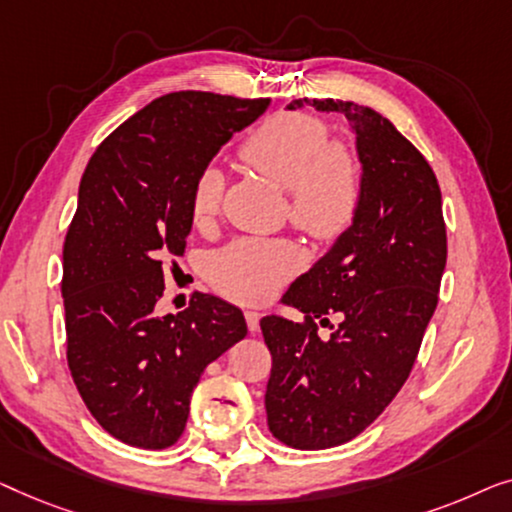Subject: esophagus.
<instances>
[{
  "label": "esophagus",
  "mask_w": 512,
  "mask_h": 512,
  "mask_svg": "<svg viewBox=\"0 0 512 512\" xmlns=\"http://www.w3.org/2000/svg\"><path fill=\"white\" fill-rule=\"evenodd\" d=\"M243 315H246V325L250 329V334H255V331H259V318H262V315H259L257 311H246Z\"/></svg>",
  "instance_id": "obj_1"
}]
</instances>
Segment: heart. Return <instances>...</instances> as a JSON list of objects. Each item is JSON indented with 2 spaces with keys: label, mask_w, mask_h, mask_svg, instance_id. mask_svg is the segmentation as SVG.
Wrapping results in <instances>:
<instances>
[{
  "label": "heart",
  "mask_w": 512,
  "mask_h": 512,
  "mask_svg": "<svg viewBox=\"0 0 512 512\" xmlns=\"http://www.w3.org/2000/svg\"><path fill=\"white\" fill-rule=\"evenodd\" d=\"M241 160L287 187L285 213L315 241H334L355 225L364 201V164L357 148L331 139L325 120L308 113H276L239 148ZM225 176L208 164L192 181L190 218L197 229L218 220ZM299 253L285 239L243 236L208 262L215 290L241 304H264L292 276Z\"/></svg>",
  "instance_id": "1"
}]
</instances>
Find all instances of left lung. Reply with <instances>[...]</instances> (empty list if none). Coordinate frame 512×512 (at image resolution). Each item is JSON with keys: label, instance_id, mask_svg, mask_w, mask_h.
<instances>
[{"label": "left lung", "instance_id": "8db88e82", "mask_svg": "<svg viewBox=\"0 0 512 512\" xmlns=\"http://www.w3.org/2000/svg\"><path fill=\"white\" fill-rule=\"evenodd\" d=\"M343 113L364 164V201L336 246L294 280L283 301L304 313L262 318L271 350L266 420L297 450L336 448L362 434L406 383L438 304L448 257L441 187L424 155L369 106L294 99ZM342 318L329 339L318 324Z\"/></svg>", "mask_w": 512, "mask_h": 512}]
</instances>
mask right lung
<instances>
[{"label": "right lung", "instance_id": "obj_1", "mask_svg": "<svg viewBox=\"0 0 512 512\" xmlns=\"http://www.w3.org/2000/svg\"><path fill=\"white\" fill-rule=\"evenodd\" d=\"M266 106L171 92L113 129L85 167L62 250L67 362L92 417L134 448L181 438L201 373L248 331L239 308L206 292L176 315L153 311L164 259L183 255L192 229V181Z\"/></svg>", "mask_w": 512, "mask_h": 512}]
</instances>
